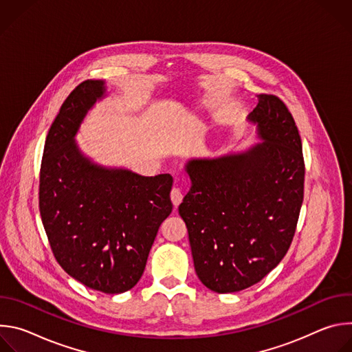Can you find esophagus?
<instances>
[{
  "instance_id": "34e87169",
  "label": "esophagus",
  "mask_w": 352,
  "mask_h": 352,
  "mask_svg": "<svg viewBox=\"0 0 352 352\" xmlns=\"http://www.w3.org/2000/svg\"><path fill=\"white\" fill-rule=\"evenodd\" d=\"M171 202H173V205L175 208L179 206V204L182 202V192H181V189L173 188V190H171Z\"/></svg>"
}]
</instances>
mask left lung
<instances>
[{"label":"left lung","instance_id":"obj_1","mask_svg":"<svg viewBox=\"0 0 352 352\" xmlns=\"http://www.w3.org/2000/svg\"><path fill=\"white\" fill-rule=\"evenodd\" d=\"M246 117L259 142L216 157H192L178 208L195 272L228 294L259 283L285 256L304 200L302 143L281 100L258 94Z\"/></svg>","mask_w":352,"mask_h":352}]
</instances>
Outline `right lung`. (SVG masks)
<instances>
[{"label":"right lung","mask_w":352,"mask_h":352,"mask_svg":"<svg viewBox=\"0 0 352 352\" xmlns=\"http://www.w3.org/2000/svg\"><path fill=\"white\" fill-rule=\"evenodd\" d=\"M109 96L89 79L67 97L48 131L40 173V214L60 266L83 285L122 294L136 285L160 224L170 216L173 177H143L96 163L76 135Z\"/></svg>","instance_id":"right-lung-1"}]
</instances>
